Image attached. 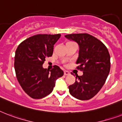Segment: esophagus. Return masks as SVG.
<instances>
[{"mask_svg":"<svg viewBox=\"0 0 122 122\" xmlns=\"http://www.w3.org/2000/svg\"><path fill=\"white\" fill-rule=\"evenodd\" d=\"M64 74H65V75H66V76H67V75H69L70 72L69 71H64Z\"/></svg>","mask_w":122,"mask_h":122,"instance_id":"1","label":"esophagus"}]
</instances>
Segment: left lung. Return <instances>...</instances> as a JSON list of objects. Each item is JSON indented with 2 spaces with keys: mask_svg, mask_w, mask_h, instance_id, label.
I'll use <instances>...</instances> for the list:
<instances>
[{
  "mask_svg": "<svg viewBox=\"0 0 122 122\" xmlns=\"http://www.w3.org/2000/svg\"><path fill=\"white\" fill-rule=\"evenodd\" d=\"M65 37L78 43L77 69L83 71V75H76L75 83L69 86L70 93L78 99H90L101 89L108 76L111 66L109 51L101 41L88 34Z\"/></svg>",
  "mask_w": 122,
  "mask_h": 122,
  "instance_id": "left-lung-1",
  "label": "left lung"
}]
</instances>
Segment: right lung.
Instances as JSON below:
<instances>
[{
  "mask_svg": "<svg viewBox=\"0 0 122 122\" xmlns=\"http://www.w3.org/2000/svg\"><path fill=\"white\" fill-rule=\"evenodd\" d=\"M60 36V34L36 35L23 41L16 50L17 80L25 93L33 99L49 95L56 80L64 75V71L57 66L50 71L42 67L45 58L52 56L53 45Z\"/></svg>",
  "mask_w": 122,
  "mask_h": 122,
  "instance_id": "add662e5",
  "label": "right lung"
}]
</instances>
